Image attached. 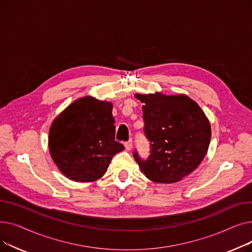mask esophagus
<instances>
[{"instance_id": "obj_1", "label": "esophagus", "mask_w": 252, "mask_h": 252, "mask_svg": "<svg viewBox=\"0 0 252 252\" xmlns=\"http://www.w3.org/2000/svg\"><path fill=\"white\" fill-rule=\"evenodd\" d=\"M125 147L126 150H130L131 148H133V140L129 139L127 142L125 143Z\"/></svg>"}]
</instances>
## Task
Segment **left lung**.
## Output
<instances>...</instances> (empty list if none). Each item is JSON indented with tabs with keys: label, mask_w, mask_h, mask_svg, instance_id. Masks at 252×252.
<instances>
[{
	"label": "left lung",
	"mask_w": 252,
	"mask_h": 252,
	"mask_svg": "<svg viewBox=\"0 0 252 252\" xmlns=\"http://www.w3.org/2000/svg\"><path fill=\"white\" fill-rule=\"evenodd\" d=\"M143 105L144 133L150 142L147 158L134 157L141 170L156 183H174L190 175L204 158L211 137L203 111L184 95L136 94Z\"/></svg>",
	"instance_id": "left-lung-1"
}]
</instances>
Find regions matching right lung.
I'll return each instance as SVG.
<instances>
[{
  "instance_id": "right-lung-1",
  "label": "right lung",
  "mask_w": 252,
  "mask_h": 252,
  "mask_svg": "<svg viewBox=\"0 0 252 252\" xmlns=\"http://www.w3.org/2000/svg\"><path fill=\"white\" fill-rule=\"evenodd\" d=\"M49 149L58 168L70 180L101 178L112 157L125 149L115 141L112 104L92 97L73 102L53 122Z\"/></svg>"
}]
</instances>
